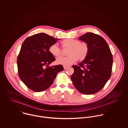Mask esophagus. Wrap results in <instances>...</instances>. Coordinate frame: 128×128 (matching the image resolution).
Listing matches in <instances>:
<instances>
[{"label":"esophagus","mask_w":128,"mask_h":128,"mask_svg":"<svg viewBox=\"0 0 128 128\" xmlns=\"http://www.w3.org/2000/svg\"><path fill=\"white\" fill-rule=\"evenodd\" d=\"M63 67H64V69H67V68H69V66H63Z\"/></svg>","instance_id":"34e87169"}]
</instances>
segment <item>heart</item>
Masks as SVG:
<instances>
[{"label":"heart","instance_id":"obj_1","mask_svg":"<svg viewBox=\"0 0 128 128\" xmlns=\"http://www.w3.org/2000/svg\"><path fill=\"white\" fill-rule=\"evenodd\" d=\"M63 49H69L66 57H60L56 62L58 64L69 66L76 62L78 59L83 61L86 59L89 53L90 48L86 42H81L78 40L65 39L62 42ZM49 52L54 57H59L62 54V50L57 44H53L49 48Z\"/></svg>","mask_w":128,"mask_h":128}]
</instances>
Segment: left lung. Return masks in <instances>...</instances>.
<instances>
[{"instance_id":"obj_1","label":"left lung","mask_w":128,"mask_h":128,"mask_svg":"<svg viewBox=\"0 0 128 128\" xmlns=\"http://www.w3.org/2000/svg\"><path fill=\"white\" fill-rule=\"evenodd\" d=\"M79 40L88 44L87 57L78 65H73L74 71L71 79L74 87L84 94L100 91L111 76L113 58L106 40L92 32H87Z\"/></svg>"}]
</instances>
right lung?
Listing matches in <instances>:
<instances>
[{
	"label": "right lung",
	"instance_id": "right-lung-1",
	"mask_svg": "<svg viewBox=\"0 0 128 128\" xmlns=\"http://www.w3.org/2000/svg\"><path fill=\"white\" fill-rule=\"evenodd\" d=\"M45 33L27 38L23 42L18 57V76L26 86L35 92L48 89L58 72L64 70L62 65L49 66L55 60L49 48L57 40Z\"/></svg>",
	"mask_w": 128,
	"mask_h": 128
}]
</instances>
